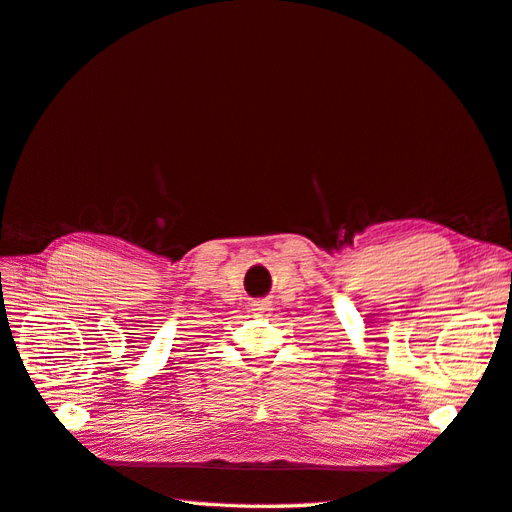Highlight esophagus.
I'll use <instances>...</instances> for the list:
<instances>
[{
    "label": "esophagus",
    "mask_w": 512,
    "mask_h": 512,
    "mask_svg": "<svg viewBox=\"0 0 512 512\" xmlns=\"http://www.w3.org/2000/svg\"><path fill=\"white\" fill-rule=\"evenodd\" d=\"M252 314H254L256 318H269V316H271V302H267V300L254 302V305H252Z\"/></svg>",
    "instance_id": "esophagus-1"
}]
</instances>
